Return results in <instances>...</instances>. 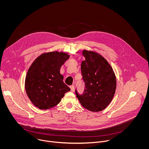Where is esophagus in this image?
<instances>
[{
    "mask_svg": "<svg viewBox=\"0 0 149 149\" xmlns=\"http://www.w3.org/2000/svg\"><path fill=\"white\" fill-rule=\"evenodd\" d=\"M70 89H71V91H72V92H74V85H70Z\"/></svg>",
    "mask_w": 149,
    "mask_h": 149,
    "instance_id": "34e87169",
    "label": "esophagus"
}]
</instances>
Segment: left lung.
Wrapping results in <instances>:
<instances>
[{
	"mask_svg": "<svg viewBox=\"0 0 149 149\" xmlns=\"http://www.w3.org/2000/svg\"><path fill=\"white\" fill-rule=\"evenodd\" d=\"M85 60L81 70L85 84L83 94L75 89L76 97L82 106L92 112L105 109L114 96L116 80L113 70L106 60L93 52L84 50Z\"/></svg>",
	"mask_w": 149,
	"mask_h": 149,
	"instance_id": "obj_1",
	"label": "left lung"
}]
</instances>
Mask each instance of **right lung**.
<instances>
[{
	"label": "right lung",
	"mask_w": 149,
	"mask_h": 149,
	"mask_svg": "<svg viewBox=\"0 0 149 149\" xmlns=\"http://www.w3.org/2000/svg\"><path fill=\"white\" fill-rule=\"evenodd\" d=\"M69 57L63 52L45 53L31 65L26 77L25 89L35 106L41 109L56 106L64 94L70 91L60 72L61 66Z\"/></svg>",
	"instance_id": "obj_1"
}]
</instances>
